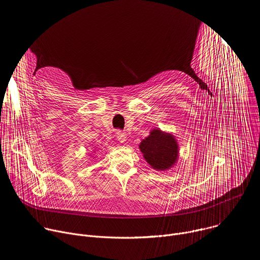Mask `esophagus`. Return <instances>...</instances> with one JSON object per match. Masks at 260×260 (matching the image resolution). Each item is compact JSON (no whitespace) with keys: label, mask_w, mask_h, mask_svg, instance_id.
Instances as JSON below:
<instances>
[{"label":"esophagus","mask_w":260,"mask_h":260,"mask_svg":"<svg viewBox=\"0 0 260 260\" xmlns=\"http://www.w3.org/2000/svg\"><path fill=\"white\" fill-rule=\"evenodd\" d=\"M116 137H117V140L120 142V143H124L126 141V136L124 133L122 132H117L116 133Z\"/></svg>","instance_id":"obj_1"}]
</instances>
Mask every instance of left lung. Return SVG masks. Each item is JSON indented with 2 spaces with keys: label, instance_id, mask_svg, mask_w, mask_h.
Listing matches in <instances>:
<instances>
[{
  "label": "left lung",
  "instance_id": "obj_1",
  "mask_svg": "<svg viewBox=\"0 0 260 260\" xmlns=\"http://www.w3.org/2000/svg\"><path fill=\"white\" fill-rule=\"evenodd\" d=\"M145 160L156 171H166L174 167L179 158V145L176 138L159 128H153L150 135L139 145Z\"/></svg>",
  "mask_w": 260,
  "mask_h": 260
}]
</instances>
